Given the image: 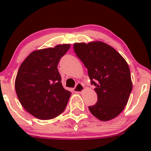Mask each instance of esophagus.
Segmentation results:
<instances>
[{
	"label": "esophagus",
	"instance_id": "obj_1",
	"mask_svg": "<svg viewBox=\"0 0 151 151\" xmlns=\"http://www.w3.org/2000/svg\"><path fill=\"white\" fill-rule=\"evenodd\" d=\"M84 91V86L81 83H77L75 88H74V91L75 93H82Z\"/></svg>",
	"mask_w": 151,
	"mask_h": 151
}]
</instances>
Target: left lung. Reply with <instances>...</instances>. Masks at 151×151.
I'll return each mask as SVG.
<instances>
[{"label": "left lung", "instance_id": "obj_1", "mask_svg": "<svg viewBox=\"0 0 151 151\" xmlns=\"http://www.w3.org/2000/svg\"><path fill=\"white\" fill-rule=\"evenodd\" d=\"M74 49L96 86L98 101L88 106L90 112L101 121L116 118L127 104L132 90L127 62L113 47L100 41L74 43Z\"/></svg>", "mask_w": 151, "mask_h": 151}]
</instances>
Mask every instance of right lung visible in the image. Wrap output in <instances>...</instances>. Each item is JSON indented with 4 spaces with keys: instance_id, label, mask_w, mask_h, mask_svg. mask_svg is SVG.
I'll list each match as a JSON object with an SVG mask.
<instances>
[{
    "instance_id": "add662e5",
    "label": "right lung",
    "mask_w": 151,
    "mask_h": 151,
    "mask_svg": "<svg viewBox=\"0 0 151 151\" xmlns=\"http://www.w3.org/2000/svg\"><path fill=\"white\" fill-rule=\"evenodd\" d=\"M70 47L65 44L34 50L18 70L14 85L19 102L38 119H53L66 108L71 92L62 85L58 63Z\"/></svg>"
}]
</instances>
